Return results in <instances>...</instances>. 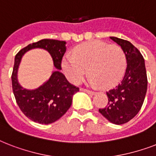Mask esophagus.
Listing matches in <instances>:
<instances>
[{"label":"esophagus","mask_w":156,"mask_h":156,"mask_svg":"<svg viewBox=\"0 0 156 156\" xmlns=\"http://www.w3.org/2000/svg\"><path fill=\"white\" fill-rule=\"evenodd\" d=\"M80 90H82V91H84V92H86V93H87V94H89V95H94V94H95V91L89 90H87V89H84V88H80Z\"/></svg>","instance_id":"34e87169"}]
</instances>
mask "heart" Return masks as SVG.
Segmentation results:
<instances>
[{
    "mask_svg": "<svg viewBox=\"0 0 156 156\" xmlns=\"http://www.w3.org/2000/svg\"><path fill=\"white\" fill-rule=\"evenodd\" d=\"M61 67L71 83L78 84L87 73L91 86L108 89L121 80L126 69V57L119 45L91 41L78 45L73 56H65Z\"/></svg>",
    "mask_w": 156,
    "mask_h": 156,
    "instance_id": "heart-1",
    "label": "heart"
}]
</instances>
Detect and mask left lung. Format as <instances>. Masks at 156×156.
Wrapping results in <instances>:
<instances>
[{
  "mask_svg": "<svg viewBox=\"0 0 156 156\" xmlns=\"http://www.w3.org/2000/svg\"><path fill=\"white\" fill-rule=\"evenodd\" d=\"M126 54L127 67L121 83L107 91L108 103L99 112L110 122L122 125L138 114L143 106L147 90V77L143 55L130 42L110 37Z\"/></svg>",
  "mask_w": 156,
  "mask_h": 156,
  "instance_id": "left-lung-1",
  "label": "left lung"
}]
</instances>
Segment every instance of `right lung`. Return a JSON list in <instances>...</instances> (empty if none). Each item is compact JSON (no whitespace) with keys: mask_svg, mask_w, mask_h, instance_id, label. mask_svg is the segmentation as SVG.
Instances as JSON below:
<instances>
[{"mask_svg":"<svg viewBox=\"0 0 156 156\" xmlns=\"http://www.w3.org/2000/svg\"><path fill=\"white\" fill-rule=\"evenodd\" d=\"M66 41L44 39L27 45L16 54L11 76L13 95L21 111L37 123L48 125L61 118L70 108L73 95L79 88L69 83L59 70L53 72L49 79L35 90L22 87L17 78L21 59L30 49L44 48L51 54L54 66L61 70L62 57L66 51Z\"/></svg>","mask_w":156,"mask_h":156,"instance_id":"right-lung-1","label":"right lung"}]
</instances>
